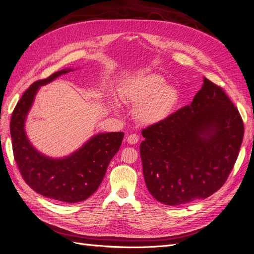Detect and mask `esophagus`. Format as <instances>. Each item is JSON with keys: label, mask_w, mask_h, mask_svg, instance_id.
I'll use <instances>...</instances> for the list:
<instances>
[{"label": "esophagus", "mask_w": 254, "mask_h": 254, "mask_svg": "<svg viewBox=\"0 0 254 254\" xmlns=\"http://www.w3.org/2000/svg\"><path fill=\"white\" fill-rule=\"evenodd\" d=\"M127 143H129V144H136V143L139 141V137H138V135H136V134H130V135L127 136Z\"/></svg>", "instance_id": "34e87169"}]
</instances>
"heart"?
<instances>
[{
    "label": "heart",
    "instance_id": "1",
    "mask_svg": "<svg viewBox=\"0 0 254 254\" xmlns=\"http://www.w3.org/2000/svg\"><path fill=\"white\" fill-rule=\"evenodd\" d=\"M119 97L127 105H134L136 119L144 126L158 125L170 116L179 100V92L155 73L127 78L119 89ZM113 106L118 109L117 101Z\"/></svg>",
    "mask_w": 254,
    "mask_h": 254
}]
</instances>
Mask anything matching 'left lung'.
<instances>
[{
    "label": "left lung",
    "instance_id": "8db88e82",
    "mask_svg": "<svg viewBox=\"0 0 254 254\" xmlns=\"http://www.w3.org/2000/svg\"><path fill=\"white\" fill-rule=\"evenodd\" d=\"M140 156L147 190L162 204L180 206L220 190L237 161L244 126L237 108L203 77L190 106L142 130Z\"/></svg>",
    "mask_w": 254,
    "mask_h": 254
}]
</instances>
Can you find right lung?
<instances>
[{
    "label": "right lung",
    "instance_id": "add662e5",
    "mask_svg": "<svg viewBox=\"0 0 254 254\" xmlns=\"http://www.w3.org/2000/svg\"><path fill=\"white\" fill-rule=\"evenodd\" d=\"M71 71L74 69H63L28 88L12 113L10 134L14 159L25 182L46 198L77 203L87 200L98 190L110 161L119 151L125 134H96L76 151L61 158L44 155L33 146L26 134L25 124L36 93L42 86Z\"/></svg>",
    "mask_w": 254,
    "mask_h": 254
}]
</instances>
